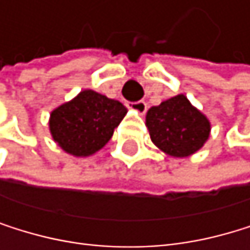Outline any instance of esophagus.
I'll return each instance as SVG.
<instances>
[{"label":"esophagus","mask_w":250,"mask_h":250,"mask_svg":"<svg viewBox=\"0 0 250 250\" xmlns=\"http://www.w3.org/2000/svg\"><path fill=\"white\" fill-rule=\"evenodd\" d=\"M130 108L132 109H135L136 112H139V114H144L147 111V103L144 102V100H138V102H132L130 103Z\"/></svg>","instance_id":"1"}]
</instances>
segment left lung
Here are the masks:
<instances>
[{
	"mask_svg": "<svg viewBox=\"0 0 250 250\" xmlns=\"http://www.w3.org/2000/svg\"><path fill=\"white\" fill-rule=\"evenodd\" d=\"M147 127L156 146L174 157L193 154L204 146L210 135L208 120L183 94L150 108Z\"/></svg>",
	"mask_w": 250,
	"mask_h": 250,
	"instance_id": "1",
	"label": "left lung"
}]
</instances>
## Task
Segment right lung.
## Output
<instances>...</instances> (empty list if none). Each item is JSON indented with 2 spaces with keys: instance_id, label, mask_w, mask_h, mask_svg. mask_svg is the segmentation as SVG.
Here are the masks:
<instances>
[{
  "instance_id": "1",
  "label": "right lung",
  "mask_w": 250,
  "mask_h": 250,
  "mask_svg": "<svg viewBox=\"0 0 250 250\" xmlns=\"http://www.w3.org/2000/svg\"><path fill=\"white\" fill-rule=\"evenodd\" d=\"M127 109L114 99L85 90L52 111L49 127L58 146L73 156H90L106 144Z\"/></svg>"
}]
</instances>
